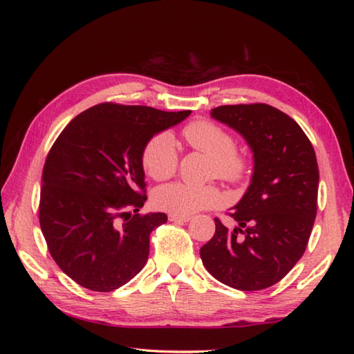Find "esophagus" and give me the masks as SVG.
Returning a JSON list of instances; mask_svg holds the SVG:
<instances>
[{
  "mask_svg": "<svg viewBox=\"0 0 354 354\" xmlns=\"http://www.w3.org/2000/svg\"><path fill=\"white\" fill-rule=\"evenodd\" d=\"M192 219L190 216H179V214H169V221L170 222H178V223H184L189 222Z\"/></svg>",
  "mask_w": 354,
  "mask_h": 354,
  "instance_id": "1",
  "label": "esophagus"
}]
</instances>
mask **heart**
<instances>
[{"label": "heart", "mask_w": 354, "mask_h": 354, "mask_svg": "<svg viewBox=\"0 0 354 354\" xmlns=\"http://www.w3.org/2000/svg\"><path fill=\"white\" fill-rule=\"evenodd\" d=\"M183 137L189 145L212 156L209 175L230 184H242L250 178L252 161L243 150L236 147V138L212 120H196L183 129ZM179 156L175 140L169 132L152 135L141 150V165L155 181H165L178 170ZM155 205L171 214L189 216L201 209L221 205L223 196L216 185H192L173 183L162 185L153 194Z\"/></svg>", "instance_id": "1"}]
</instances>
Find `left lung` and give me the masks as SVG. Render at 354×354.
<instances>
[{
    "instance_id": "8db88e82",
    "label": "left lung",
    "mask_w": 354,
    "mask_h": 354,
    "mask_svg": "<svg viewBox=\"0 0 354 354\" xmlns=\"http://www.w3.org/2000/svg\"><path fill=\"white\" fill-rule=\"evenodd\" d=\"M212 117L250 142L254 175L230 213L239 227L228 230L216 217L201 259L230 288L266 289L297 265L309 243L318 209L317 155L295 120L270 104H223L212 109Z\"/></svg>"
}]
</instances>
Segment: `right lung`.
<instances>
[{
  "instance_id": "add662e5",
  "label": "right lung",
  "mask_w": 354,
  "mask_h": 354,
  "mask_svg": "<svg viewBox=\"0 0 354 354\" xmlns=\"http://www.w3.org/2000/svg\"><path fill=\"white\" fill-rule=\"evenodd\" d=\"M192 111L99 103L66 124L42 170L39 223L53 260L94 292L122 288L145 268L150 232L164 213H138L147 199L141 150Z\"/></svg>"
}]
</instances>
